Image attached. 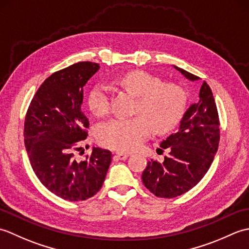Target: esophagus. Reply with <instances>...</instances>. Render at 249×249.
Instances as JSON below:
<instances>
[{"label": "esophagus", "mask_w": 249, "mask_h": 249, "mask_svg": "<svg viewBox=\"0 0 249 249\" xmlns=\"http://www.w3.org/2000/svg\"><path fill=\"white\" fill-rule=\"evenodd\" d=\"M128 156L129 155L126 154V153H115V155H114L116 160H125Z\"/></svg>", "instance_id": "1"}]
</instances>
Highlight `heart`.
Segmentation results:
<instances>
[{"mask_svg":"<svg viewBox=\"0 0 249 249\" xmlns=\"http://www.w3.org/2000/svg\"><path fill=\"white\" fill-rule=\"evenodd\" d=\"M118 83L139 97L136 113L131 119H112L100 124L97 138L100 144L119 152L135 151L152 133H166L178 124L184 113L186 96L183 89L172 83L142 71L124 73ZM89 107L94 115L110 112L111 95L106 84L94 86L89 94Z\"/></svg>","mask_w":249,"mask_h":249,"instance_id":"heart-1","label":"heart"}]
</instances>
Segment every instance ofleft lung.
Here are the masks:
<instances>
[{"label": "left lung", "instance_id": "8db88e82", "mask_svg": "<svg viewBox=\"0 0 249 249\" xmlns=\"http://www.w3.org/2000/svg\"><path fill=\"white\" fill-rule=\"evenodd\" d=\"M189 81L199 77L174 66ZM219 120L212 89L203 81L199 100L192 104L179 121L177 133L162 140L165 160H151L142 173L144 186L160 198H174L188 192L208 172L219 143Z\"/></svg>", "mask_w": 249, "mask_h": 249}]
</instances>
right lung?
<instances>
[{
  "mask_svg": "<svg viewBox=\"0 0 249 249\" xmlns=\"http://www.w3.org/2000/svg\"><path fill=\"white\" fill-rule=\"evenodd\" d=\"M100 68L79 62L52 73L37 89L24 121V145L31 166L44 186L57 197L83 201L102 188L111 152L93 147L76 160L73 151L87 139L89 120L82 111L83 87Z\"/></svg>",
  "mask_w": 249,
  "mask_h": 249,
  "instance_id": "right-lung-1",
  "label": "right lung"
}]
</instances>
